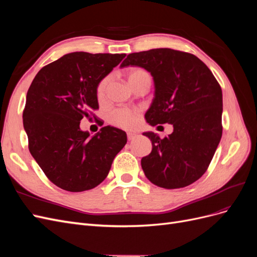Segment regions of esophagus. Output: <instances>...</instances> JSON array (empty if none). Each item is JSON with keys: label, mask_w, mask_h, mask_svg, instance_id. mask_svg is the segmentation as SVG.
Segmentation results:
<instances>
[{"label": "esophagus", "mask_w": 257, "mask_h": 257, "mask_svg": "<svg viewBox=\"0 0 257 257\" xmlns=\"http://www.w3.org/2000/svg\"><path fill=\"white\" fill-rule=\"evenodd\" d=\"M137 137H138V135L136 133H133V132H128V133H127L128 141H134V139H136Z\"/></svg>", "instance_id": "obj_1"}]
</instances>
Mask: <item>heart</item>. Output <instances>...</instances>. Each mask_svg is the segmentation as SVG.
I'll return each mask as SVG.
<instances>
[{
    "mask_svg": "<svg viewBox=\"0 0 257 257\" xmlns=\"http://www.w3.org/2000/svg\"><path fill=\"white\" fill-rule=\"evenodd\" d=\"M143 77H149V74H148L145 69L139 68V67L132 68L127 75L128 81L143 78ZM107 83H108V78H105L99 82L97 87L98 97H102L104 95ZM110 119L114 125L125 128V130H130L137 125L138 120H139V111L131 107H120V108H116V109H114L111 112Z\"/></svg>",
    "mask_w": 257,
    "mask_h": 257,
    "instance_id": "b5f03b06",
    "label": "heart"
}]
</instances>
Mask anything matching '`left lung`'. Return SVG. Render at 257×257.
I'll list each match as a JSON object with an SVG mask.
<instances>
[{"label": "left lung", "instance_id": "1", "mask_svg": "<svg viewBox=\"0 0 257 257\" xmlns=\"http://www.w3.org/2000/svg\"><path fill=\"white\" fill-rule=\"evenodd\" d=\"M130 65L153 77L154 98L145 114L147 122L174 126L163 139L144 133L152 142L151 153L142 159L146 177L169 190L192 184L206 173L222 137L219 82L196 56L169 48L130 53L120 66Z\"/></svg>", "mask_w": 257, "mask_h": 257}]
</instances>
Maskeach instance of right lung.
Instances as JSON below:
<instances>
[{"label":"right lung","mask_w":257,"mask_h":257,"mask_svg":"<svg viewBox=\"0 0 257 257\" xmlns=\"http://www.w3.org/2000/svg\"><path fill=\"white\" fill-rule=\"evenodd\" d=\"M125 56L68 53L44 66L30 85L22 114L29 150L61 189L82 192L95 188L127 142L125 132L110 125L92 137L79 126L83 116L98 109V83Z\"/></svg>","instance_id":"right-lung-1"}]
</instances>
